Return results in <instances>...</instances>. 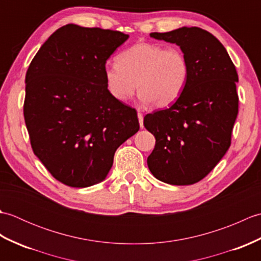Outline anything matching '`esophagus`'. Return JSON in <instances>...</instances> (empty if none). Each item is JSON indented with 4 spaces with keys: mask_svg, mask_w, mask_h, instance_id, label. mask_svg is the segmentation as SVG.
I'll list each match as a JSON object with an SVG mask.
<instances>
[{
    "mask_svg": "<svg viewBox=\"0 0 261 261\" xmlns=\"http://www.w3.org/2000/svg\"><path fill=\"white\" fill-rule=\"evenodd\" d=\"M138 119H139V123H140V127L141 129H143V115L142 113L138 112Z\"/></svg>",
    "mask_w": 261,
    "mask_h": 261,
    "instance_id": "esophagus-1",
    "label": "esophagus"
}]
</instances>
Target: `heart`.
I'll return each mask as SVG.
<instances>
[{
    "label": "heart",
    "instance_id": "obj_1",
    "mask_svg": "<svg viewBox=\"0 0 261 261\" xmlns=\"http://www.w3.org/2000/svg\"><path fill=\"white\" fill-rule=\"evenodd\" d=\"M190 79V64L180 49L159 43L138 42L104 68L111 96L126 102L138 90L142 103L164 109L176 102Z\"/></svg>",
    "mask_w": 261,
    "mask_h": 261
}]
</instances>
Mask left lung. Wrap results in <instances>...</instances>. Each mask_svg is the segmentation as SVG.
<instances>
[{
  "label": "left lung",
  "instance_id": "obj_1",
  "mask_svg": "<svg viewBox=\"0 0 261 261\" xmlns=\"http://www.w3.org/2000/svg\"><path fill=\"white\" fill-rule=\"evenodd\" d=\"M150 37L179 46L190 64V79L174 104L143 119L156 138L148 167L167 184H195L231 145L239 103L236 66L222 43L201 28L182 27Z\"/></svg>",
  "mask_w": 261,
  "mask_h": 261
}]
</instances>
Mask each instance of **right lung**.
<instances>
[{
    "mask_svg": "<svg viewBox=\"0 0 261 261\" xmlns=\"http://www.w3.org/2000/svg\"><path fill=\"white\" fill-rule=\"evenodd\" d=\"M127 38L66 24L28 68L23 114L32 150L65 185L104 180L116 149L139 130L137 111L111 96L104 82L107 60Z\"/></svg>",
    "mask_w": 261,
    "mask_h": 261,
    "instance_id": "right-lung-1",
    "label": "right lung"
}]
</instances>
